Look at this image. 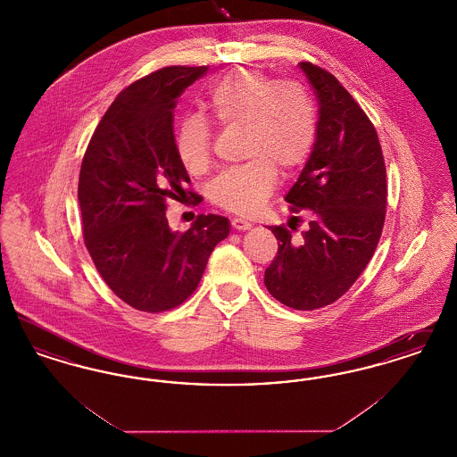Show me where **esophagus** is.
Masks as SVG:
<instances>
[{
	"label": "esophagus",
	"mask_w": 457,
	"mask_h": 457,
	"mask_svg": "<svg viewBox=\"0 0 457 457\" xmlns=\"http://www.w3.org/2000/svg\"><path fill=\"white\" fill-rule=\"evenodd\" d=\"M231 226H233V229H237V231H246V229L252 228V222H248L246 219L233 218L231 219Z\"/></svg>",
	"instance_id": "34e87169"
}]
</instances>
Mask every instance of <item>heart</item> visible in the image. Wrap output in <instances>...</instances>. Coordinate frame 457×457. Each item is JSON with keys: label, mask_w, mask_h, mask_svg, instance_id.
<instances>
[{"label": "heart", "mask_w": 457, "mask_h": 457, "mask_svg": "<svg viewBox=\"0 0 457 457\" xmlns=\"http://www.w3.org/2000/svg\"><path fill=\"white\" fill-rule=\"evenodd\" d=\"M209 108L222 127H243V154L248 161L218 174L209 198L219 207L252 216L278 187L279 170L296 173L317 138L315 103L300 80L272 79L253 68H239L216 82ZM214 130L200 114L183 116L174 131V147L190 173H202L212 157Z\"/></svg>", "instance_id": "obj_1"}]
</instances>
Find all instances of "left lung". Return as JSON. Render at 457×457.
Segmentation results:
<instances>
[{"label": "left lung", "mask_w": 457, "mask_h": 457, "mask_svg": "<svg viewBox=\"0 0 457 457\" xmlns=\"http://www.w3.org/2000/svg\"><path fill=\"white\" fill-rule=\"evenodd\" d=\"M300 68L319 101L317 138L286 202L310 220L298 239L296 226L269 228L279 248L263 283L278 302L304 312L339 300L365 270L384 229L387 178L365 111L324 68L310 62Z\"/></svg>", "instance_id": "left-lung-1"}]
</instances>
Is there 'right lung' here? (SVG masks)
Instances as JSON below:
<instances>
[{
  "label": "right lung",
  "mask_w": 457,
  "mask_h": 457,
  "mask_svg": "<svg viewBox=\"0 0 457 457\" xmlns=\"http://www.w3.org/2000/svg\"><path fill=\"white\" fill-rule=\"evenodd\" d=\"M207 66H166L112 101L90 137L79 176L84 243L109 289L131 308L168 312L192 296L229 220L200 214L171 231L168 200L190 188L174 147L178 97Z\"/></svg>",
  "instance_id": "1"
}]
</instances>
